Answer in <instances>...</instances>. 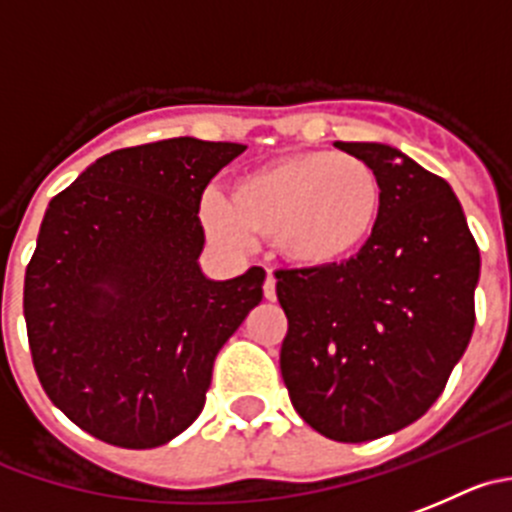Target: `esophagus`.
<instances>
[{
  "label": "esophagus",
  "instance_id": "1",
  "mask_svg": "<svg viewBox=\"0 0 512 512\" xmlns=\"http://www.w3.org/2000/svg\"><path fill=\"white\" fill-rule=\"evenodd\" d=\"M262 293H265L267 300L278 298V290H275V275H272V272H267L265 285H262Z\"/></svg>",
  "mask_w": 512,
  "mask_h": 512
}]
</instances>
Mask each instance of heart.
I'll return each mask as SVG.
<instances>
[{
	"label": "heart",
	"instance_id": "1",
	"mask_svg": "<svg viewBox=\"0 0 512 512\" xmlns=\"http://www.w3.org/2000/svg\"><path fill=\"white\" fill-rule=\"evenodd\" d=\"M384 212V184L369 161L328 148L278 156L245 171L229 199L207 191L199 217L232 247L272 240L295 267L328 270L364 250Z\"/></svg>",
	"mask_w": 512,
	"mask_h": 512
}]
</instances>
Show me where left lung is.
I'll return each instance as SVG.
<instances>
[{
  "label": "left lung",
  "mask_w": 512,
  "mask_h": 512,
  "mask_svg": "<svg viewBox=\"0 0 512 512\" xmlns=\"http://www.w3.org/2000/svg\"><path fill=\"white\" fill-rule=\"evenodd\" d=\"M336 148L369 161L384 212L369 245L328 270H278L288 315L280 371L305 424L369 442L417 422L475 328L480 250L455 191L386 143Z\"/></svg>",
  "instance_id": "obj_1"
}]
</instances>
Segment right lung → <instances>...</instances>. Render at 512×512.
<instances>
[{"label": "right lung", "instance_id": "add662e5", "mask_svg": "<svg viewBox=\"0 0 512 512\" xmlns=\"http://www.w3.org/2000/svg\"><path fill=\"white\" fill-rule=\"evenodd\" d=\"M242 143L166 138L100 156L60 191L25 272L32 364L50 401L128 450L202 414L214 358L262 300L265 270L209 280L199 202Z\"/></svg>", "mask_w": 512, "mask_h": 512}]
</instances>
